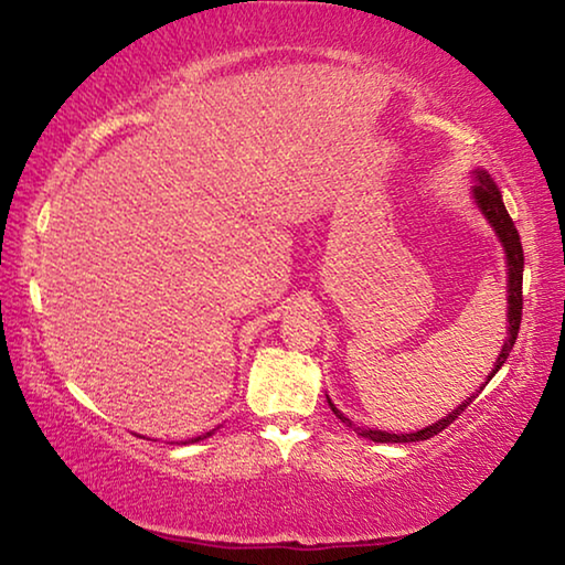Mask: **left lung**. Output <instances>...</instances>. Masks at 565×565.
I'll return each instance as SVG.
<instances>
[{"label":"left lung","mask_w":565,"mask_h":565,"mask_svg":"<svg viewBox=\"0 0 565 565\" xmlns=\"http://www.w3.org/2000/svg\"><path fill=\"white\" fill-rule=\"evenodd\" d=\"M477 178H479V185H473V195H477L479 209L484 211V216L489 218V224H492L497 228V234H500V239L504 244V252H507V267H510V280H507V292H510V306H507V318H510V337H507L504 347H502V354H500V359H497L492 374H489V380H492L494 374L500 372V366L507 362V356H510V351L514 347V339H518V331H520V321H522V265H525V257H522V244H520L518 228H514L512 216L507 214V209H504V203H502L500 188L492 183V178H489L484 170H481ZM477 395H479V392H477ZM477 395H471L463 405L456 407L451 415H446L444 420L433 423V425H428V428H423L418 433H399V436H397V433L359 428V425L351 423L347 415H341L337 407H333L331 399H329V405H331L333 415H337L341 423H347L349 428H354L356 436L370 438V440H374V444H411V440H425V438L438 436L440 430L448 428V425H451L456 418H459V415L466 411V407L473 403V397H477Z\"/></svg>","instance_id":"8db88e82"}]
</instances>
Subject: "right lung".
Masks as SVG:
<instances>
[{
  "label": "right lung",
  "instance_id": "1",
  "mask_svg": "<svg viewBox=\"0 0 565 565\" xmlns=\"http://www.w3.org/2000/svg\"><path fill=\"white\" fill-rule=\"evenodd\" d=\"M206 436H211V433H206ZM206 436H201V438H206ZM201 438H191V440H188V444H193V440H201Z\"/></svg>",
  "mask_w": 565,
  "mask_h": 565
}]
</instances>
